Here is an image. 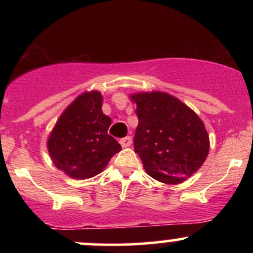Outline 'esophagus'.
I'll return each mask as SVG.
<instances>
[{
    "mask_svg": "<svg viewBox=\"0 0 253 253\" xmlns=\"http://www.w3.org/2000/svg\"><path fill=\"white\" fill-rule=\"evenodd\" d=\"M120 144L123 147H128L132 144V138L130 136H125V138L120 139Z\"/></svg>",
    "mask_w": 253,
    "mask_h": 253,
    "instance_id": "1",
    "label": "esophagus"
}]
</instances>
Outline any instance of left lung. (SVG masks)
Masks as SVG:
<instances>
[{
  "mask_svg": "<svg viewBox=\"0 0 253 253\" xmlns=\"http://www.w3.org/2000/svg\"><path fill=\"white\" fill-rule=\"evenodd\" d=\"M129 98L139 120L134 151L146 172L167 184L193 176L210 152V135L199 115L168 92H136Z\"/></svg>",
  "mask_w": 253,
  "mask_h": 253,
  "instance_id": "obj_1",
  "label": "left lung"
}]
</instances>
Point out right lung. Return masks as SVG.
I'll return each instance as SVG.
<instances>
[{
  "label": "right lung",
  "mask_w": 253,
  "mask_h": 253,
  "mask_svg": "<svg viewBox=\"0 0 253 253\" xmlns=\"http://www.w3.org/2000/svg\"><path fill=\"white\" fill-rule=\"evenodd\" d=\"M102 95L84 91L66 107L47 139L54 167L75 179L102 172L121 145L108 134L112 124L102 112Z\"/></svg>",
  "instance_id": "obj_1"
}]
</instances>
